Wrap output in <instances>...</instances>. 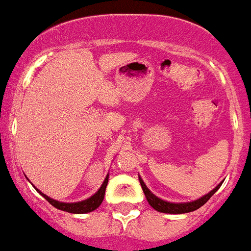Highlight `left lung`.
<instances>
[{
	"mask_svg": "<svg viewBox=\"0 0 251 251\" xmlns=\"http://www.w3.org/2000/svg\"><path fill=\"white\" fill-rule=\"evenodd\" d=\"M139 181H140V185H142V189L145 194V198H147L148 203L151 204V207L154 208L157 212H161V213H168V214L189 213V212L199 209L201 205H204V204L209 201L210 198H212V195H213V194L220 189L221 185H222V182L218 184L216 187H214L213 190H210L209 193L203 195V197L197 199V201H186V203H172V201H163V199L158 198L157 195H154V194L151 193L148 187H147V185L144 184V181H143V178L140 177V176H139Z\"/></svg>",
	"mask_w": 251,
	"mask_h": 251,
	"instance_id": "obj_1",
	"label": "left lung"
}]
</instances>
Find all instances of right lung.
<instances>
[{
    "label": "right lung",
    "mask_w": 251,
    "mask_h": 251,
    "mask_svg": "<svg viewBox=\"0 0 251 251\" xmlns=\"http://www.w3.org/2000/svg\"><path fill=\"white\" fill-rule=\"evenodd\" d=\"M108 177H109V174H107L106 178L103 181V184L100 185V187L98 189L96 194H93L92 197L85 199V201H75V203H64V201H54L52 198L47 197L46 194L42 193L39 189L33 185L35 187V190L38 193L41 194L42 197L46 199L50 204H52L54 208H57L60 210H64V212H69V213H74V214H84V213H89V212H93L96 210L97 208L100 207V204H102L103 199H104V193H106V187L107 184H108Z\"/></svg>",
    "instance_id": "obj_1"
}]
</instances>
